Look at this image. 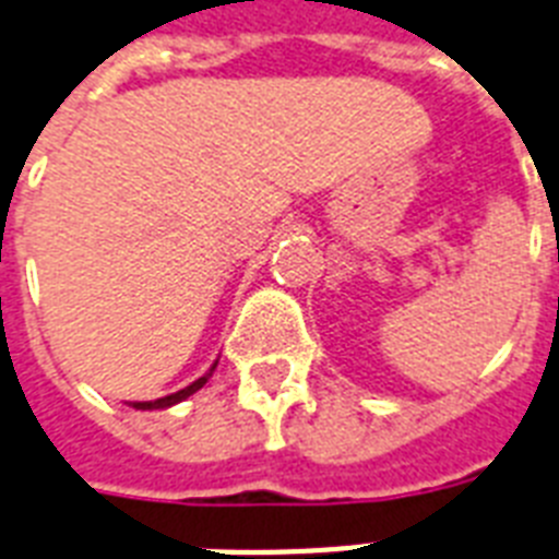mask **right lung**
I'll return each instance as SVG.
<instances>
[{
  "label": "right lung",
  "mask_w": 559,
  "mask_h": 559,
  "mask_svg": "<svg viewBox=\"0 0 559 559\" xmlns=\"http://www.w3.org/2000/svg\"><path fill=\"white\" fill-rule=\"evenodd\" d=\"M212 370H215V367H212ZM206 379H209V373L201 376V379H198V382L189 384V388H183V390H177V393H171V396L154 399V402H134V407H138V411H157V407H171V405H177V402H183L186 396H192V393H198V390H201L203 384H206Z\"/></svg>",
  "instance_id": "obj_1"
}]
</instances>
